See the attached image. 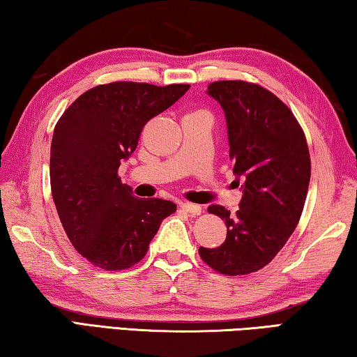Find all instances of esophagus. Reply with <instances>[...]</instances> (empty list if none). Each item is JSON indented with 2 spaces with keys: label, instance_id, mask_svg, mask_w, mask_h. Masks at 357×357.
I'll return each instance as SVG.
<instances>
[{
  "label": "esophagus",
  "instance_id": "obj_1",
  "mask_svg": "<svg viewBox=\"0 0 357 357\" xmlns=\"http://www.w3.org/2000/svg\"><path fill=\"white\" fill-rule=\"evenodd\" d=\"M180 207H182L185 211H188V213L192 215V216H197V215L202 213L201 205H196V204H191V202H180Z\"/></svg>",
  "mask_w": 357,
  "mask_h": 357
}]
</instances>
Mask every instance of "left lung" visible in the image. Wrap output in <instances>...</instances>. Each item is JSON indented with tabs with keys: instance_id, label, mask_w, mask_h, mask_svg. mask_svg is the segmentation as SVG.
Instances as JSON below:
<instances>
[{
	"instance_id": "1",
	"label": "left lung",
	"mask_w": 357,
	"mask_h": 357,
	"mask_svg": "<svg viewBox=\"0 0 357 357\" xmlns=\"http://www.w3.org/2000/svg\"><path fill=\"white\" fill-rule=\"evenodd\" d=\"M207 93L222 106L229 156L243 197L235 215L221 205L208 213L226 221V241L199 248L215 271L243 276L270 264L301 218L310 182L304 131L282 100L246 81H215Z\"/></svg>"
}]
</instances>
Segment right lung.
I'll return each instance as SVG.
<instances>
[{
	"label": "right lung",
	"instance_id": "obj_1",
	"mask_svg": "<svg viewBox=\"0 0 357 357\" xmlns=\"http://www.w3.org/2000/svg\"><path fill=\"white\" fill-rule=\"evenodd\" d=\"M190 84L116 81L86 91L56 123L50 182L73 248L102 270L121 271L147 254L161 221L177 210L165 199H139L117 175L150 119L172 106Z\"/></svg>",
	"mask_w": 357,
	"mask_h": 357
}]
</instances>
